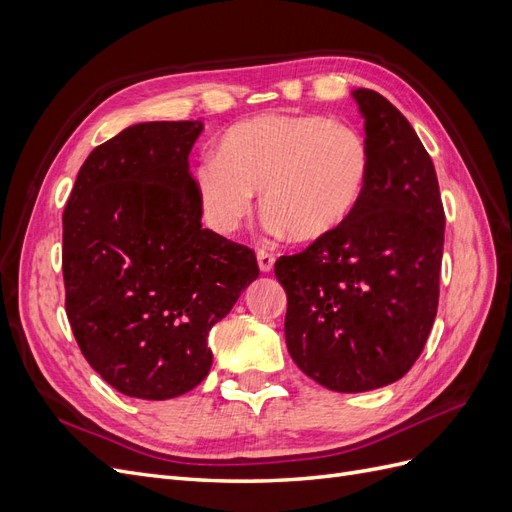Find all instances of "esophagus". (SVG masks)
<instances>
[{
    "mask_svg": "<svg viewBox=\"0 0 512 512\" xmlns=\"http://www.w3.org/2000/svg\"><path fill=\"white\" fill-rule=\"evenodd\" d=\"M258 267H260V271H265V273H269L271 269H273V265H275V256L271 254V252H267V250H258Z\"/></svg>",
    "mask_w": 512,
    "mask_h": 512,
    "instance_id": "obj_1",
    "label": "esophagus"
}]
</instances>
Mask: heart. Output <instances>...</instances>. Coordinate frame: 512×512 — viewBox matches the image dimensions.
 Segmentation results:
<instances>
[{
    "label": "heart",
    "instance_id": "obj_1",
    "mask_svg": "<svg viewBox=\"0 0 512 512\" xmlns=\"http://www.w3.org/2000/svg\"><path fill=\"white\" fill-rule=\"evenodd\" d=\"M371 147L346 121L324 115H260L232 126L194 168L205 222L232 235L250 218L254 194L275 230L316 241L342 228L365 198Z\"/></svg>",
    "mask_w": 512,
    "mask_h": 512
}]
</instances>
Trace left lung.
Listing matches in <instances>:
<instances>
[{
  "label": "left lung",
  "mask_w": 512,
  "mask_h": 512,
  "mask_svg": "<svg viewBox=\"0 0 512 512\" xmlns=\"http://www.w3.org/2000/svg\"><path fill=\"white\" fill-rule=\"evenodd\" d=\"M352 96L374 158L365 198L342 228L275 262L292 361L339 393L391 384L421 356L444 247L438 177L423 143L376 91Z\"/></svg>",
  "instance_id": "8db88e82"
}]
</instances>
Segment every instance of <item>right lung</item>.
I'll return each mask as SVG.
<instances>
[{
    "label": "right lung",
    "mask_w": 512,
    "mask_h": 512,
    "mask_svg": "<svg viewBox=\"0 0 512 512\" xmlns=\"http://www.w3.org/2000/svg\"><path fill=\"white\" fill-rule=\"evenodd\" d=\"M200 121L136 123L83 162L64 209L66 314L87 363L138 399L192 391L207 335L258 277L254 250L203 228L188 156Z\"/></svg>",
    "instance_id": "obj_1"
}]
</instances>
